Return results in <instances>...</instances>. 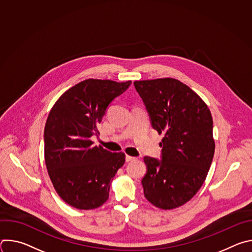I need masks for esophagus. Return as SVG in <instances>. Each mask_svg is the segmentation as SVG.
Masks as SVG:
<instances>
[{
	"mask_svg": "<svg viewBox=\"0 0 252 252\" xmlns=\"http://www.w3.org/2000/svg\"><path fill=\"white\" fill-rule=\"evenodd\" d=\"M135 158H133V157H130V156H126V162H128V161H131V160H133Z\"/></svg>",
	"mask_w": 252,
	"mask_h": 252,
	"instance_id": "obj_1",
	"label": "esophagus"
}]
</instances>
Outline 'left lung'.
I'll use <instances>...</instances> for the list:
<instances>
[{
    "label": "left lung",
    "mask_w": 252,
    "mask_h": 252,
    "mask_svg": "<svg viewBox=\"0 0 252 252\" xmlns=\"http://www.w3.org/2000/svg\"><path fill=\"white\" fill-rule=\"evenodd\" d=\"M163 137L160 159L145 157L143 193L155 206L172 209L190 200L203 185L214 155L213 122L205 102L187 85L165 78L133 83Z\"/></svg>",
    "instance_id": "left-lung-1"
}]
</instances>
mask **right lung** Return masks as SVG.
<instances>
[{
  "label": "right lung",
  "mask_w": 252,
  "mask_h": 252,
  "mask_svg": "<svg viewBox=\"0 0 252 252\" xmlns=\"http://www.w3.org/2000/svg\"><path fill=\"white\" fill-rule=\"evenodd\" d=\"M131 82L86 80L63 93L51 110L44 131L45 160L53 186L70 206L94 209L109 198L124 153L94 146L93 135L111 102Z\"/></svg>",
  "instance_id": "obj_1"
}]
</instances>
